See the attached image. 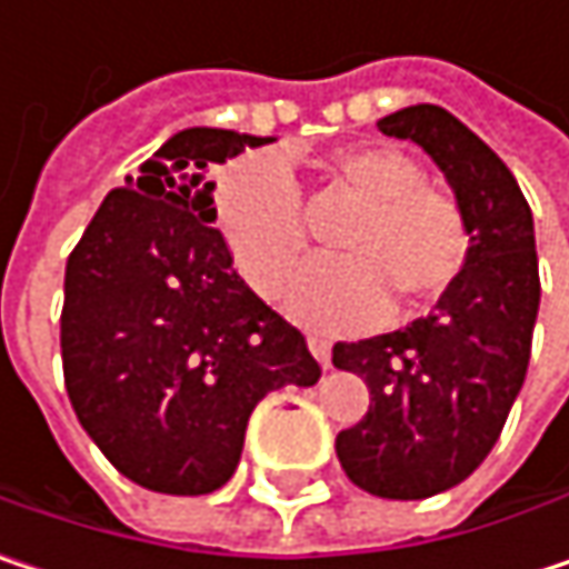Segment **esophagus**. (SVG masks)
<instances>
[{
	"mask_svg": "<svg viewBox=\"0 0 569 569\" xmlns=\"http://www.w3.org/2000/svg\"><path fill=\"white\" fill-rule=\"evenodd\" d=\"M309 352L316 356V362L322 366V369H329V362H332V342H329V336H322V332H309Z\"/></svg>",
	"mask_w": 569,
	"mask_h": 569,
	"instance_id": "34e87169",
	"label": "esophagus"
}]
</instances>
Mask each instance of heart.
I'll list each match as a JSON object with an SVG mask.
<instances>
[{"label": "heart", "mask_w": 569, "mask_h": 569, "mask_svg": "<svg viewBox=\"0 0 569 569\" xmlns=\"http://www.w3.org/2000/svg\"><path fill=\"white\" fill-rule=\"evenodd\" d=\"M322 173L356 210L336 237L342 260L302 267L283 292L289 316L322 329L379 322L389 306L418 312L461 277L471 250L458 200L392 148L359 144L322 158ZM213 217L240 277L277 296L306 250V210L283 161L253 154L217 177Z\"/></svg>", "instance_id": "1"}]
</instances>
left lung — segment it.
<instances>
[{
    "mask_svg": "<svg viewBox=\"0 0 569 569\" xmlns=\"http://www.w3.org/2000/svg\"><path fill=\"white\" fill-rule=\"evenodd\" d=\"M379 131L438 164L471 233L468 263L431 316L332 346V366L372 396L336 438L342 471L376 498L421 501L461 485L495 448L527 376L540 273L530 207L471 128L438 104H411Z\"/></svg>",
    "mask_w": 569,
    "mask_h": 569,
    "instance_id": "8db88e82",
    "label": "left lung"
}]
</instances>
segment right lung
I'll return each mask as SVG.
<instances>
[{
  "instance_id": "obj_1",
  "label": "right lung",
  "mask_w": 569,
  "mask_h": 569,
  "mask_svg": "<svg viewBox=\"0 0 569 569\" xmlns=\"http://www.w3.org/2000/svg\"><path fill=\"white\" fill-rule=\"evenodd\" d=\"M270 141L177 131L104 197L68 257L64 389L101 455L148 491L223 488L257 401L319 382L302 332L243 283L213 227L210 171Z\"/></svg>"
}]
</instances>
